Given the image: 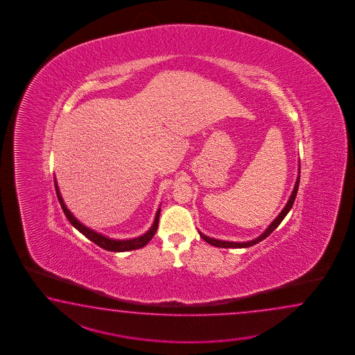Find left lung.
Wrapping results in <instances>:
<instances>
[{"instance_id":"8db88e82","label":"left lung","mask_w":355,"mask_h":355,"mask_svg":"<svg viewBox=\"0 0 355 355\" xmlns=\"http://www.w3.org/2000/svg\"><path fill=\"white\" fill-rule=\"evenodd\" d=\"M300 174H301V166H300V164H298V175H297V179H295V188L292 190V194L289 196L287 203H286L284 208L282 209L279 214L277 216V218L274 219L272 223L268 226V228H265L264 232L260 234V236H257V239H252V240H250V241L245 242L225 241V240L211 239L209 236H205V234H202L200 231H198L199 234H200V237L203 239L204 241L211 243V245L216 246V248H222V249H245V248L254 246V245H257L259 242L263 241L269 234H272V231H274L277 227L279 226L280 222L286 218L288 211L292 209L293 203H295V196H297V191H298V187H300V178H301Z\"/></svg>"}]
</instances>
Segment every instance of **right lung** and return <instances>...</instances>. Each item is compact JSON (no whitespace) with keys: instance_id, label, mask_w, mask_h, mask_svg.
Listing matches in <instances>:
<instances>
[{"instance_id":"right-lung-1","label":"right lung","mask_w":355,"mask_h":355,"mask_svg":"<svg viewBox=\"0 0 355 355\" xmlns=\"http://www.w3.org/2000/svg\"><path fill=\"white\" fill-rule=\"evenodd\" d=\"M54 187H55V193H57V198L60 200V207L64 211L66 217H67L69 223L75 227L77 231H80L83 236H86L90 241L96 243L101 249L107 250V251H113V252H124V251H130V250L141 249L146 246L148 242L151 241L153 234H156L157 231V226H159V211H161V205L159 209L156 211L155 216V220L150 227V230L146 234H141L135 239H127V240H116V239H110L105 234H98L95 230H92L90 227L85 226L83 222H80L78 219L76 218L73 213L69 211L67 205L64 203L63 198L60 196V188H58V182L57 179L54 178Z\"/></svg>"}]
</instances>
